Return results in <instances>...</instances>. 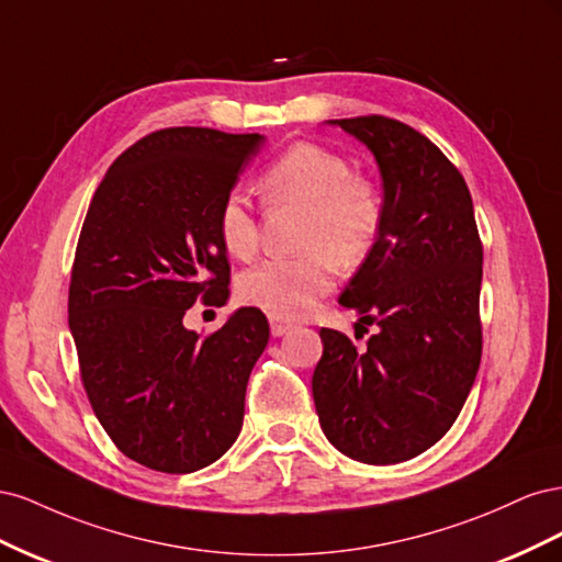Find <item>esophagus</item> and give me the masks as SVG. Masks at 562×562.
Wrapping results in <instances>:
<instances>
[{"label":"esophagus","instance_id":"esophagus-1","mask_svg":"<svg viewBox=\"0 0 562 562\" xmlns=\"http://www.w3.org/2000/svg\"><path fill=\"white\" fill-rule=\"evenodd\" d=\"M269 326H271V335L274 337H281V335L293 330V323L285 318H279V316H269Z\"/></svg>","mask_w":562,"mask_h":562}]
</instances>
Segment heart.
I'll return each mask as SVG.
<instances>
[{
    "label": "heart",
    "instance_id": "obj_1",
    "mask_svg": "<svg viewBox=\"0 0 562 562\" xmlns=\"http://www.w3.org/2000/svg\"><path fill=\"white\" fill-rule=\"evenodd\" d=\"M269 203L304 206L300 255L274 258L239 279V297L279 318L307 316L337 277V262L359 267L378 244L382 203L368 178L353 176L349 161L318 143H295L260 176ZM215 232L232 258L248 260L258 250L260 225L250 203L229 192L215 213Z\"/></svg>",
    "mask_w": 562,
    "mask_h": 562
}]
</instances>
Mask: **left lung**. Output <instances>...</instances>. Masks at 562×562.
Wrapping results in <instances>:
<instances>
[{"label":"left lung","mask_w":562,"mask_h":562,"mask_svg":"<svg viewBox=\"0 0 562 562\" xmlns=\"http://www.w3.org/2000/svg\"><path fill=\"white\" fill-rule=\"evenodd\" d=\"M328 124L380 166L378 244L339 295L378 333L356 351L347 335L321 328L312 394L339 452L398 464L448 434L479 372L483 244L462 173L427 135L380 114Z\"/></svg>","instance_id":"obj_1"}]
</instances>
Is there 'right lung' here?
<instances>
[{"label":"right lung","instance_id":"1","mask_svg":"<svg viewBox=\"0 0 562 562\" xmlns=\"http://www.w3.org/2000/svg\"><path fill=\"white\" fill-rule=\"evenodd\" d=\"M262 143L199 126L149 133L110 166L83 220L67 300L81 384L112 443L147 469L199 471L241 431L267 316L241 307L211 335L182 318L196 300L229 297L215 213Z\"/></svg>","mask_w":562,"mask_h":562}]
</instances>
